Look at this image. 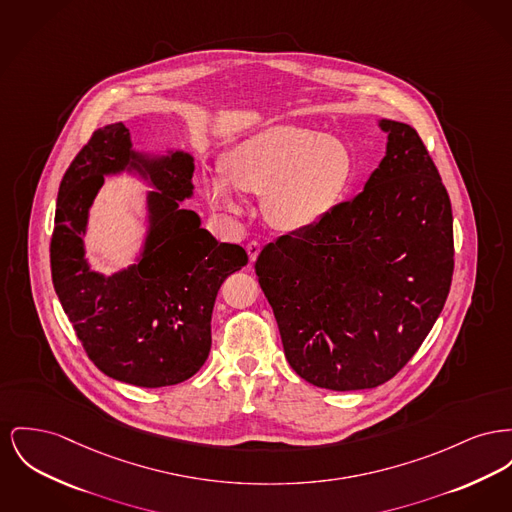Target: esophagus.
Segmentation results:
<instances>
[{
	"instance_id": "esophagus-1",
	"label": "esophagus",
	"mask_w": 512,
	"mask_h": 512,
	"mask_svg": "<svg viewBox=\"0 0 512 512\" xmlns=\"http://www.w3.org/2000/svg\"><path fill=\"white\" fill-rule=\"evenodd\" d=\"M245 251H247V255H249V261L253 263V261L257 259V255H259V251H261V243H259V241H249V243L245 245Z\"/></svg>"
}]
</instances>
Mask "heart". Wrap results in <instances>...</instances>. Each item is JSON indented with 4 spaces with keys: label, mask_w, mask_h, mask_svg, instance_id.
<instances>
[{
    "label": "heart",
    "mask_w": 512,
    "mask_h": 512,
    "mask_svg": "<svg viewBox=\"0 0 512 512\" xmlns=\"http://www.w3.org/2000/svg\"><path fill=\"white\" fill-rule=\"evenodd\" d=\"M222 176L207 180L212 207L238 214L236 189L265 195V212L282 230H307L321 224L342 201L354 162L348 147L331 135L298 125H272L243 141L226 156Z\"/></svg>",
    "instance_id": "obj_1"
}]
</instances>
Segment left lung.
I'll return each instance as SVG.
<instances>
[{
	"label": "left lung",
	"instance_id": "left-lung-1",
	"mask_svg": "<svg viewBox=\"0 0 512 512\" xmlns=\"http://www.w3.org/2000/svg\"><path fill=\"white\" fill-rule=\"evenodd\" d=\"M387 154L317 226L263 247L255 272L286 360L331 391L373 389L418 352L451 290L452 209L418 131L381 120Z\"/></svg>",
	"mask_w": 512,
	"mask_h": 512
}]
</instances>
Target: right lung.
Wrapping results in <instances>:
<instances>
[{
  "label": "right lung",
  "mask_w": 512,
  "mask_h": 512,
  "mask_svg": "<svg viewBox=\"0 0 512 512\" xmlns=\"http://www.w3.org/2000/svg\"><path fill=\"white\" fill-rule=\"evenodd\" d=\"M133 167L152 176V232L139 266L114 277L88 271L80 234L104 173ZM193 158L145 160L129 129L92 133L60 183L50 265L56 294L92 363L108 377L158 389L193 377L211 352V317L222 282L247 263L240 245L218 243L193 211Z\"/></svg>",
  "instance_id": "obj_1"
}]
</instances>
